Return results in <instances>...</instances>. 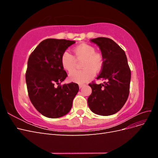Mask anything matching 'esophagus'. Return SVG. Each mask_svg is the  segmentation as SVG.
Returning a JSON list of instances; mask_svg holds the SVG:
<instances>
[{
    "mask_svg": "<svg viewBox=\"0 0 158 158\" xmlns=\"http://www.w3.org/2000/svg\"><path fill=\"white\" fill-rule=\"evenodd\" d=\"M84 85H83V84H80L79 85V88L80 89V88H82V87H84Z\"/></svg>",
    "mask_w": 158,
    "mask_h": 158,
    "instance_id": "obj_1",
    "label": "esophagus"
}]
</instances>
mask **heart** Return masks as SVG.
I'll return each instance as SVG.
<instances>
[{"instance_id": "heart-1", "label": "heart", "mask_w": 158, "mask_h": 158, "mask_svg": "<svg viewBox=\"0 0 158 158\" xmlns=\"http://www.w3.org/2000/svg\"><path fill=\"white\" fill-rule=\"evenodd\" d=\"M75 57L68 51L61 56L60 63L63 69L70 73L75 68L76 60H82L81 71L70 73L69 80L77 84H84L92 80L95 74L99 73L103 67L104 59L102 53L95 52V47L87 44H82L74 49ZM77 60H76L75 59Z\"/></svg>"}]
</instances>
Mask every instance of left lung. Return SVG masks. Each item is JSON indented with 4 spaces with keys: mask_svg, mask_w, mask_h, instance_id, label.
I'll list each match as a JSON object with an SVG mask.
<instances>
[{
    "mask_svg": "<svg viewBox=\"0 0 158 158\" xmlns=\"http://www.w3.org/2000/svg\"><path fill=\"white\" fill-rule=\"evenodd\" d=\"M91 41L99 46L103 56L104 64L97 79L106 80L103 84L94 82L89 85L92 92L88 103L91 111L103 116L117 113L128 97L131 73L125 52L113 40L98 37Z\"/></svg>",
    "mask_w": 158,
    "mask_h": 158,
    "instance_id": "obj_1",
    "label": "left lung"
}]
</instances>
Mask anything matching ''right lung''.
<instances>
[{"label":"right lung","instance_id":"obj_1","mask_svg":"<svg viewBox=\"0 0 158 158\" xmlns=\"http://www.w3.org/2000/svg\"><path fill=\"white\" fill-rule=\"evenodd\" d=\"M74 41L47 39L29 56L26 73L28 95L33 106L43 115L59 118L73 106L79 86L76 83L60 85L67 76L60 59Z\"/></svg>","mask_w":158,"mask_h":158}]
</instances>
